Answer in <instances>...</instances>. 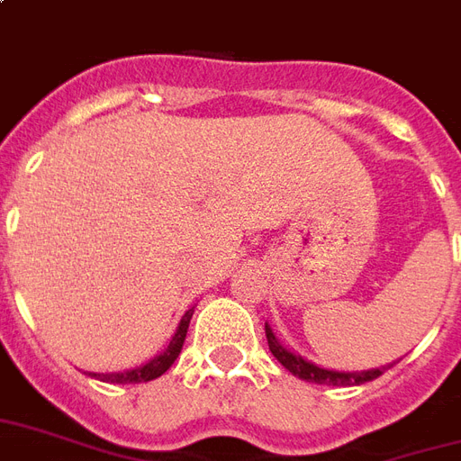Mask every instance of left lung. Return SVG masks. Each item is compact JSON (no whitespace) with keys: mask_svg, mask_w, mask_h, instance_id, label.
<instances>
[{"mask_svg":"<svg viewBox=\"0 0 461 461\" xmlns=\"http://www.w3.org/2000/svg\"><path fill=\"white\" fill-rule=\"evenodd\" d=\"M265 333H267V345L269 352L275 355L279 362H282L294 376H299L303 382L311 384H328V386H355V384H365L372 382L376 376L384 375V369H389V366H382V369H369V372H333V369H323V366H316L306 362L299 355H294L292 349H286L279 345V340L272 333V328L265 325Z\"/></svg>","mask_w":461,"mask_h":461,"instance_id":"left-lung-1","label":"left lung"}]
</instances>
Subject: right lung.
<instances>
[{"mask_svg":"<svg viewBox=\"0 0 461 461\" xmlns=\"http://www.w3.org/2000/svg\"><path fill=\"white\" fill-rule=\"evenodd\" d=\"M192 313H194V309L186 311L185 316H182V321H179L177 333H175V338L169 340L167 349H165L162 355H158L155 359H150L148 365L138 366V369H131V372H116V375H92V372H89V376L102 379V382H112V384H143V382H152V379L162 376L165 372H167L169 366L175 365V359H177V355L182 352V345H185L186 328H189Z\"/></svg>","mask_w":461,"mask_h":461,"instance_id":"obj_1","label":"right lung"}]
</instances>
